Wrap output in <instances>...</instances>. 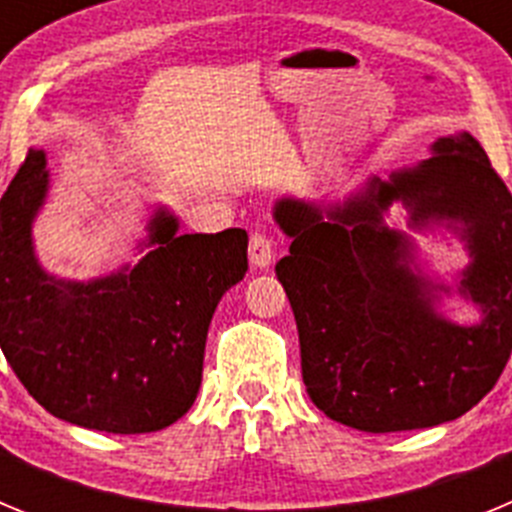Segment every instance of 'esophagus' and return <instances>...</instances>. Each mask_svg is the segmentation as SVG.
<instances>
[{
    "instance_id": "34e87169",
    "label": "esophagus",
    "mask_w": 512,
    "mask_h": 512,
    "mask_svg": "<svg viewBox=\"0 0 512 512\" xmlns=\"http://www.w3.org/2000/svg\"><path fill=\"white\" fill-rule=\"evenodd\" d=\"M248 259H251L253 266H259V269H266V266L274 261V241H271L269 235L256 230L251 233V241H248Z\"/></svg>"
}]
</instances>
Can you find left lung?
<instances>
[{"instance_id":"1","label":"left lung","mask_w":512,"mask_h":512,"mask_svg":"<svg viewBox=\"0 0 512 512\" xmlns=\"http://www.w3.org/2000/svg\"><path fill=\"white\" fill-rule=\"evenodd\" d=\"M433 151L343 205L274 207L292 238L277 277L295 312L307 395L366 433L456 420L495 387L512 351V194L469 133L441 138ZM395 199L414 224L465 223L473 264L460 291L483 310L477 326L435 315V285L409 271L412 244L381 223Z\"/></svg>"}]
</instances>
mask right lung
<instances>
[{
	"label": "right lung",
	"mask_w": 512,
	"mask_h": 512,
	"mask_svg": "<svg viewBox=\"0 0 512 512\" xmlns=\"http://www.w3.org/2000/svg\"><path fill=\"white\" fill-rule=\"evenodd\" d=\"M48 192L30 148L0 200V346L25 390L66 423L153 433L200 392L207 328L248 269V235L176 233L158 212L138 264L89 284L56 282L35 261L30 223Z\"/></svg>",
	"instance_id": "1"
}]
</instances>
